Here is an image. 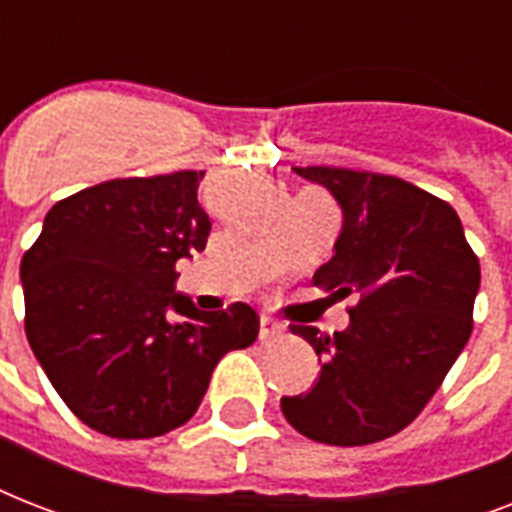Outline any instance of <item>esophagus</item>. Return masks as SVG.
<instances>
[{"instance_id":"obj_1","label":"esophagus","mask_w":512,"mask_h":512,"mask_svg":"<svg viewBox=\"0 0 512 512\" xmlns=\"http://www.w3.org/2000/svg\"><path fill=\"white\" fill-rule=\"evenodd\" d=\"M281 332H284V324L276 319H271V316H263L260 319V340H273V337H279Z\"/></svg>"}]
</instances>
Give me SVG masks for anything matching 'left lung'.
I'll list each match as a JSON object with an SVG mask.
<instances>
[{
  "instance_id": "8db88e82",
  "label": "left lung",
  "mask_w": 512,
  "mask_h": 512,
  "mask_svg": "<svg viewBox=\"0 0 512 512\" xmlns=\"http://www.w3.org/2000/svg\"><path fill=\"white\" fill-rule=\"evenodd\" d=\"M295 172L329 188L345 217L313 284L356 305L345 332L289 327L321 356V374L308 393L281 398V412L319 444H374L425 409L465 348L481 265L449 201L393 175Z\"/></svg>"
}]
</instances>
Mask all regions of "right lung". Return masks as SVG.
Wrapping results in <instances>:
<instances>
[{"mask_svg": "<svg viewBox=\"0 0 512 512\" xmlns=\"http://www.w3.org/2000/svg\"><path fill=\"white\" fill-rule=\"evenodd\" d=\"M201 177H116L60 199L20 260L28 345L68 409L103 436L185 425L217 361L257 340L247 303L204 313L175 295V263L207 247L212 228Z\"/></svg>", "mask_w": 512, "mask_h": 512, "instance_id": "add662e5", "label": "right lung"}]
</instances>
